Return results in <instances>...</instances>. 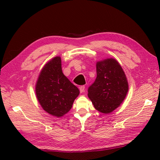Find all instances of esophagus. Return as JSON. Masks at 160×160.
Listing matches in <instances>:
<instances>
[{
	"label": "esophagus",
	"instance_id": "1",
	"mask_svg": "<svg viewBox=\"0 0 160 160\" xmlns=\"http://www.w3.org/2000/svg\"><path fill=\"white\" fill-rule=\"evenodd\" d=\"M84 90H85V87H84V85L80 87V93H83L84 91Z\"/></svg>",
	"mask_w": 160,
	"mask_h": 160
}]
</instances>
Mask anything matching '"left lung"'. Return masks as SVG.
I'll use <instances>...</instances> for the list:
<instances>
[{"mask_svg": "<svg viewBox=\"0 0 160 160\" xmlns=\"http://www.w3.org/2000/svg\"><path fill=\"white\" fill-rule=\"evenodd\" d=\"M97 77L88 89V96L96 110L109 113L124 101L128 90L127 77L116 60L107 58L96 63Z\"/></svg>", "mask_w": 160, "mask_h": 160, "instance_id": "8db88e82", "label": "left lung"}]
</instances>
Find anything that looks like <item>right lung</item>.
<instances>
[{
    "label": "right lung",
    "instance_id": "1",
    "mask_svg": "<svg viewBox=\"0 0 160 160\" xmlns=\"http://www.w3.org/2000/svg\"><path fill=\"white\" fill-rule=\"evenodd\" d=\"M80 91L64 76L61 58H53L40 73L36 94L40 104L47 113L58 118L69 111Z\"/></svg>",
    "mask_w": 160,
    "mask_h": 160
}]
</instances>
